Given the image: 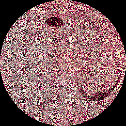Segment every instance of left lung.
I'll use <instances>...</instances> for the list:
<instances>
[{
  "label": "left lung",
  "mask_w": 126,
  "mask_h": 126,
  "mask_svg": "<svg viewBox=\"0 0 126 126\" xmlns=\"http://www.w3.org/2000/svg\"><path fill=\"white\" fill-rule=\"evenodd\" d=\"M117 81H118V80H117V81L115 82L114 84H113V85L111 86V87H110V88L109 89V90L107 91V92L103 93V92H101V91H100V92L98 91V92H97V93H96V94H95V96H93V97L95 98V96H98H98H102V95L103 96V97H104H104H105V96H107V95H108L110 94V92H112V91L114 90V87H115V86L116 85V84H117V82H118ZM81 90H82V92H83V93H84V91H83V92L82 89L81 88ZM103 95H104L103 96Z\"/></svg>",
  "instance_id": "1"
}]
</instances>
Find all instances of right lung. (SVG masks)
<instances>
[{
    "mask_svg": "<svg viewBox=\"0 0 126 126\" xmlns=\"http://www.w3.org/2000/svg\"><path fill=\"white\" fill-rule=\"evenodd\" d=\"M57 98H58V97ZM57 98H56V99H57ZM56 100H55V101H56Z\"/></svg>",
    "mask_w": 126,
    "mask_h": 126,
    "instance_id": "add662e5",
    "label": "right lung"
}]
</instances>
